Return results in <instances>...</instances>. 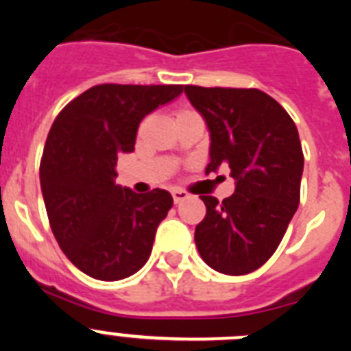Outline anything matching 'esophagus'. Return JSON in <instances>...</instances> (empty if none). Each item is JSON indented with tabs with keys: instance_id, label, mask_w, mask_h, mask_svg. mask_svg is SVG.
I'll return each mask as SVG.
<instances>
[{
	"instance_id": "34e87169",
	"label": "esophagus",
	"mask_w": 351,
	"mask_h": 351,
	"mask_svg": "<svg viewBox=\"0 0 351 351\" xmlns=\"http://www.w3.org/2000/svg\"><path fill=\"white\" fill-rule=\"evenodd\" d=\"M172 197H173V202L181 204L182 200H186V198L190 197V195L186 193V191H182V190H173L172 191Z\"/></svg>"
}]
</instances>
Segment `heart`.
Returning <instances> with one entry per match:
<instances>
[{"mask_svg":"<svg viewBox=\"0 0 351 351\" xmlns=\"http://www.w3.org/2000/svg\"><path fill=\"white\" fill-rule=\"evenodd\" d=\"M186 112H191V110H181V112H179L178 116H181V114H186Z\"/></svg>","mask_w":351,"mask_h":351,"instance_id":"1","label":"heart"}]
</instances>
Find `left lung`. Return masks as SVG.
<instances>
[{
  "instance_id": "8db88e82",
  "label": "left lung",
  "mask_w": 351,
  "mask_h": 351,
  "mask_svg": "<svg viewBox=\"0 0 351 351\" xmlns=\"http://www.w3.org/2000/svg\"><path fill=\"white\" fill-rule=\"evenodd\" d=\"M184 93L210 133L206 173L225 165L235 179V191L223 202L200 197L207 213L195 228V244L214 271L250 274L274 255L299 207V132L287 110L260 89L184 86Z\"/></svg>"
}]
</instances>
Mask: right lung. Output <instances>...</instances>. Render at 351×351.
Masks as SVG:
<instances>
[{"label": "right lung", "instance_id": "right-lung-1", "mask_svg": "<svg viewBox=\"0 0 351 351\" xmlns=\"http://www.w3.org/2000/svg\"><path fill=\"white\" fill-rule=\"evenodd\" d=\"M181 93L176 84H100L52 123L40 161L49 223L68 260L95 280H125L151 255L172 195L121 188L114 181L117 156L135 149L141 121Z\"/></svg>", "mask_w": 351, "mask_h": 351}]
</instances>
